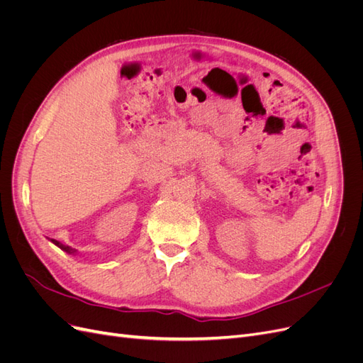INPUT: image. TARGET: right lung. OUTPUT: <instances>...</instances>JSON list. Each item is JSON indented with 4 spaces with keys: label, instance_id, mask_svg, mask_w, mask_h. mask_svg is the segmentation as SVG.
Returning <instances> with one entry per match:
<instances>
[{
    "label": "right lung",
    "instance_id": "right-lung-1",
    "mask_svg": "<svg viewBox=\"0 0 363 363\" xmlns=\"http://www.w3.org/2000/svg\"><path fill=\"white\" fill-rule=\"evenodd\" d=\"M51 242L54 244V245H57L59 248H62L63 251H67V252H69V255H75V250H72L71 247H68V245H63V244H60L59 240H56V239H51Z\"/></svg>",
    "mask_w": 363,
    "mask_h": 363
}]
</instances>
